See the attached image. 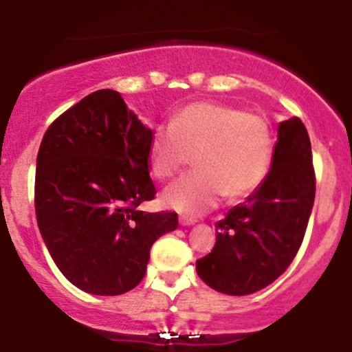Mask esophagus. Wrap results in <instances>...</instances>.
Listing matches in <instances>:
<instances>
[{
	"label": "esophagus",
	"mask_w": 352,
	"mask_h": 352,
	"mask_svg": "<svg viewBox=\"0 0 352 352\" xmlns=\"http://www.w3.org/2000/svg\"><path fill=\"white\" fill-rule=\"evenodd\" d=\"M179 221H180V225H184V227H190V225H195V218H192V217H185V215H182L180 218H179Z\"/></svg>",
	"instance_id": "34e87169"
}]
</instances>
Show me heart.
Segmentation results:
<instances>
[{"mask_svg":"<svg viewBox=\"0 0 352 352\" xmlns=\"http://www.w3.org/2000/svg\"><path fill=\"white\" fill-rule=\"evenodd\" d=\"M197 170L165 188V207L197 215L221 195L240 201L263 184L273 159V134L265 117L218 102H192L155 129L148 164L157 179L170 180L190 164Z\"/></svg>","mask_w":352,"mask_h":352,"instance_id":"heart-1","label":"heart"}]
</instances>
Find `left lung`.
I'll return each mask as SVG.
<instances>
[{
    "instance_id": "left-lung-1",
    "label": "left lung",
    "mask_w": 352,
    "mask_h": 352,
    "mask_svg": "<svg viewBox=\"0 0 352 352\" xmlns=\"http://www.w3.org/2000/svg\"><path fill=\"white\" fill-rule=\"evenodd\" d=\"M316 193L308 131L300 117L278 127L272 170L243 204L217 223L212 253L197 273L215 292L243 296L286 272L305 238Z\"/></svg>"
}]
</instances>
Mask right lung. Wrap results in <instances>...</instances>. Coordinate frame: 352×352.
Returning a JSON list of instances; mask_svg holds the SVG:
<instances>
[{
    "label": "right lung",
    "instance_id": "right-lung-1",
    "mask_svg": "<svg viewBox=\"0 0 352 352\" xmlns=\"http://www.w3.org/2000/svg\"><path fill=\"white\" fill-rule=\"evenodd\" d=\"M152 131L120 94L100 89L47 127L36 160L34 208L60 273L82 292L116 296L147 272L153 241L179 227L175 212L147 213Z\"/></svg>",
    "mask_w": 352,
    "mask_h": 352
}]
</instances>
